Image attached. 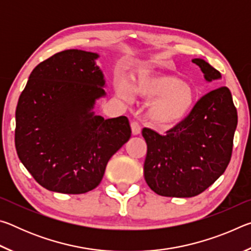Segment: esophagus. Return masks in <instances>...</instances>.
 Segmentation results:
<instances>
[{
    "mask_svg": "<svg viewBox=\"0 0 251 251\" xmlns=\"http://www.w3.org/2000/svg\"><path fill=\"white\" fill-rule=\"evenodd\" d=\"M130 128H131V134H133L134 136L141 134L142 128H141V126H139L137 122H131L130 123Z\"/></svg>",
    "mask_w": 251,
    "mask_h": 251,
    "instance_id": "34e87169",
    "label": "esophagus"
}]
</instances>
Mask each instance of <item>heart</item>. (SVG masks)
I'll return each instance as SVG.
<instances>
[{
    "label": "heart",
    "mask_w": 251,
    "mask_h": 251,
    "mask_svg": "<svg viewBox=\"0 0 251 251\" xmlns=\"http://www.w3.org/2000/svg\"><path fill=\"white\" fill-rule=\"evenodd\" d=\"M117 95L130 100L133 95L152 100L148 106L147 118L158 130H169L186 121L193 112L196 95L193 87L178 76L166 73H142L129 86L118 82Z\"/></svg>",
    "instance_id": "heart-1"
}]
</instances>
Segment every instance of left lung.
Returning a JSON list of instances; mask_svg holds the SVG:
<instances>
[{
    "mask_svg": "<svg viewBox=\"0 0 251 251\" xmlns=\"http://www.w3.org/2000/svg\"><path fill=\"white\" fill-rule=\"evenodd\" d=\"M192 62L199 66L206 82L222 78L205 59ZM237 122L231 93L223 86L202 96L188 118L165 136L144 128L147 144L144 176L150 188L160 196L182 198L206 190L230 161Z\"/></svg>",
    "mask_w": 251,
    "mask_h": 251,
    "instance_id": "1",
    "label": "left lung"
}]
</instances>
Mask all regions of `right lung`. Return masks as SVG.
I'll return each instance as SVG.
<instances>
[{"label":"right lung","instance_id":"obj_1","mask_svg":"<svg viewBox=\"0 0 251 251\" xmlns=\"http://www.w3.org/2000/svg\"><path fill=\"white\" fill-rule=\"evenodd\" d=\"M97 53L66 50L32 71L15 112L16 152L41 186L84 194L100 185L106 165L128 142L126 116L94 112L106 96Z\"/></svg>","mask_w":251,"mask_h":251}]
</instances>
